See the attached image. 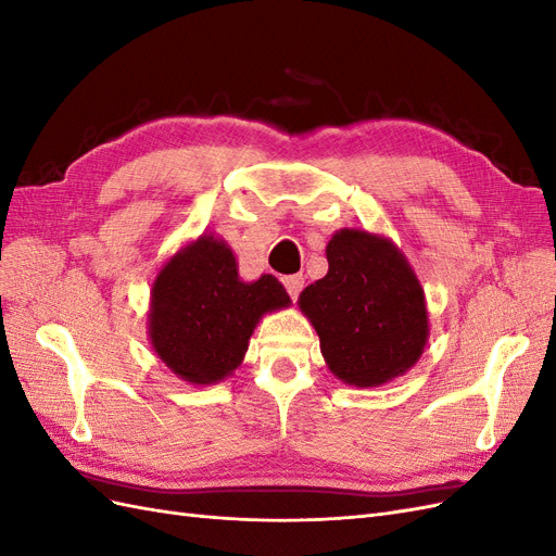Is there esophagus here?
<instances>
[{"label": "esophagus", "instance_id": "esophagus-1", "mask_svg": "<svg viewBox=\"0 0 556 556\" xmlns=\"http://www.w3.org/2000/svg\"><path fill=\"white\" fill-rule=\"evenodd\" d=\"M282 285H285V290H288V294L292 299H296L299 292L304 290V276H285Z\"/></svg>", "mask_w": 556, "mask_h": 556}]
</instances>
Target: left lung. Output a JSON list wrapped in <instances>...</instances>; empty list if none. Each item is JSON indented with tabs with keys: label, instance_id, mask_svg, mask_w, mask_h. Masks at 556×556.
Instances as JSON below:
<instances>
[{
	"label": "left lung",
	"instance_id": "1",
	"mask_svg": "<svg viewBox=\"0 0 556 556\" xmlns=\"http://www.w3.org/2000/svg\"><path fill=\"white\" fill-rule=\"evenodd\" d=\"M327 262L299 308L329 371L362 390L408 374L429 341V311L406 255L382 233L343 227L327 243Z\"/></svg>",
	"mask_w": 556,
	"mask_h": 556
}]
</instances>
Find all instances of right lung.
<instances>
[{"mask_svg": "<svg viewBox=\"0 0 556 556\" xmlns=\"http://www.w3.org/2000/svg\"><path fill=\"white\" fill-rule=\"evenodd\" d=\"M290 304L271 274L243 280L229 243L204 231L157 271L148 339L174 376L197 387L215 384L241 366L260 319Z\"/></svg>", "mask_w": 556, "mask_h": 556, "instance_id": "right-lung-1", "label": "right lung"}]
</instances>
